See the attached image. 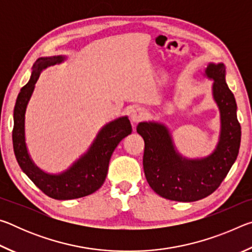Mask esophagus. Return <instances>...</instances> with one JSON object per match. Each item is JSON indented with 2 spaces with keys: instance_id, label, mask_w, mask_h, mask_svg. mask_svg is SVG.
Wrapping results in <instances>:
<instances>
[{
  "instance_id": "1",
  "label": "esophagus",
  "mask_w": 252,
  "mask_h": 252,
  "mask_svg": "<svg viewBox=\"0 0 252 252\" xmlns=\"http://www.w3.org/2000/svg\"><path fill=\"white\" fill-rule=\"evenodd\" d=\"M147 112L142 108H136L131 112V121L133 123H138L146 119Z\"/></svg>"
}]
</instances>
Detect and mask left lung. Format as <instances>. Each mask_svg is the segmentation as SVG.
I'll list each match as a JSON object with an SVG mask.
<instances>
[{
    "label": "left lung",
    "instance_id": "8db88e82",
    "mask_svg": "<svg viewBox=\"0 0 252 252\" xmlns=\"http://www.w3.org/2000/svg\"><path fill=\"white\" fill-rule=\"evenodd\" d=\"M204 75L213 81L212 96L220 111V135L215 150L204 158L181 156L163 123L140 122L136 132L144 140L143 169L149 186L162 198L192 202L211 194L236 161L241 141L237 103L225 82L223 63H209Z\"/></svg>",
    "mask_w": 252,
    "mask_h": 252
}]
</instances>
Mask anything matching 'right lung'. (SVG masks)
<instances>
[{
  "mask_svg": "<svg viewBox=\"0 0 252 252\" xmlns=\"http://www.w3.org/2000/svg\"><path fill=\"white\" fill-rule=\"evenodd\" d=\"M65 60L64 55L36 60L31 78L21 89L16 99L13 113L14 126L12 132L14 155L22 171L46 195L57 200L82 198L99 189L106 178L109 162L114 149L123 138L132 132L127 117L118 118L102 126L88 151L65 171L58 174L48 173L34 163L25 143V112L41 72L49 66L60 64Z\"/></svg>",
  "mask_w": 252,
  "mask_h": 252,
  "instance_id": "add662e5",
  "label": "right lung"
}]
</instances>
